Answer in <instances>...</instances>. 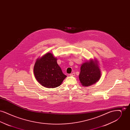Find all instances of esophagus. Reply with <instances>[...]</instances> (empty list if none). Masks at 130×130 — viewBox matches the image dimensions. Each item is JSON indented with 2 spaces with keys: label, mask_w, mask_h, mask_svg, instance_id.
I'll return each instance as SVG.
<instances>
[{
  "label": "esophagus",
  "mask_w": 130,
  "mask_h": 130,
  "mask_svg": "<svg viewBox=\"0 0 130 130\" xmlns=\"http://www.w3.org/2000/svg\"><path fill=\"white\" fill-rule=\"evenodd\" d=\"M70 76H74L75 75V73H71L70 74Z\"/></svg>",
  "instance_id": "34e87169"
}]
</instances>
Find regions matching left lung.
Listing matches in <instances>:
<instances>
[{"label": "left lung", "instance_id": "left-lung-1", "mask_svg": "<svg viewBox=\"0 0 130 130\" xmlns=\"http://www.w3.org/2000/svg\"><path fill=\"white\" fill-rule=\"evenodd\" d=\"M96 60L91 59L81 65L79 78L84 87L90 86L99 80L101 71Z\"/></svg>", "mask_w": 130, "mask_h": 130}]
</instances>
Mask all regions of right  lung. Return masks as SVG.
Returning <instances> with one entry per match:
<instances>
[{"mask_svg": "<svg viewBox=\"0 0 130 130\" xmlns=\"http://www.w3.org/2000/svg\"><path fill=\"white\" fill-rule=\"evenodd\" d=\"M57 58L51 53L37 58L34 73L37 81L43 86L54 88L59 86L67 77L57 63Z\"/></svg>", "mask_w": 130, "mask_h": 130, "instance_id": "right-lung-1", "label": "right lung"}]
</instances>
